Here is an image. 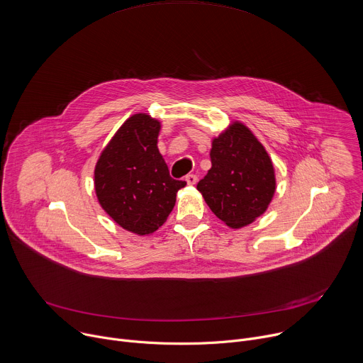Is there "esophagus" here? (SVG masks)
<instances>
[{"label": "esophagus", "instance_id": "1", "mask_svg": "<svg viewBox=\"0 0 363 363\" xmlns=\"http://www.w3.org/2000/svg\"><path fill=\"white\" fill-rule=\"evenodd\" d=\"M185 181H186V184H188V185H195V184H196V181H198V177H196V175H194V174H189V175H186V177H185Z\"/></svg>", "mask_w": 363, "mask_h": 363}]
</instances>
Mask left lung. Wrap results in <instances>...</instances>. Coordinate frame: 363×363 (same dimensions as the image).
Masks as SVG:
<instances>
[{
  "instance_id": "1",
  "label": "left lung",
  "mask_w": 363,
  "mask_h": 363,
  "mask_svg": "<svg viewBox=\"0 0 363 363\" xmlns=\"http://www.w3.org/2000/svg\"><path fill=\"white\" fill-rule=\"evenodd\" d=\"M211 169L196 185L211 211L229 228L252 223L268 209L277 191L274 162L240 121L212 138Z\"/></svg>"
}]
</instances>
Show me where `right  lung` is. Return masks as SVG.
<instances>
[{
	"label": "right lung",
	"instance_id": "1",
	"mask_svg": "<svg viewBox=\"0 0 363 363\" xmlns=\"http://www.w3.org/2000/svg\"><path fill=\"white\" fill-rule=\"evenodd\" d=\"M161 123L145 112L131 115L102 150L94 169L101 208L125 230L150 235L160 229L186 185L169 177L158 150Z\"/></svg>",
	"mask_w": 363,
	"mask_h": 363
}]
</instances>
